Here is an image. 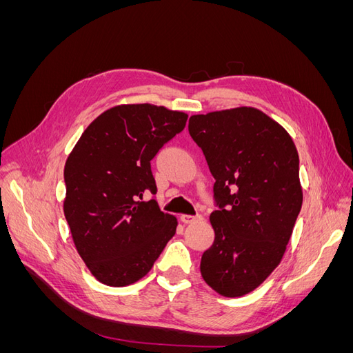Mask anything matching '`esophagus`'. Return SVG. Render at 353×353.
<instances>
[{
	"mask_svg": "<svg viewBox=\"0 0 353 353\" xmlns=\"http://www.w3.org/2000/svg\"><path fill=\"white\" fill-rule=\"evenodd\" d=\"M199 219H201V215H181V221L184 223H193Z\"/></svg>",
	"mask_w": 353,
	"mask_h": 353,
	"instance_id": "esophagus-1",
	"label": "esophagus"
}]
</instances>
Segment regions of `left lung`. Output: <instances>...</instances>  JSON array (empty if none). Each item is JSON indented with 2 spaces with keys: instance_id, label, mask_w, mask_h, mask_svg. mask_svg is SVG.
Instances as JSON below:
<instances>
[{
  "instance_id": "left-lung-1",
  "label": "left lung",
  "mask_w": 353,
  "mask_h": 353,
  "mask_svg": "<svg viewBox=\"0 0 353 353\" xmlns=\"http://www.w3.org/2000/svg\"><path fill=\"white\" fill-rule=\"evenodd\" d=\"M188 131L215 178V241L200 272L227 297L248 294L279 266L302 209L299 154L270 116L239 108L190 117Z\"/></svg>"
}]
</instances>
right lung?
<instances>
[{
	"label": "right lung",
	"instance_id": "1",
	"mask_svg": "<svg viewBox=\"0 0 353 353\" xmlns=\"http://www.w3.org/2000/svg\"><path fill=\"white\" fill-rule=\"evenodd\" d=\"M188 114L153 104L101 113L65 166V216L73 243L103 284L130 285L153 268L178 221L160 210L152 160L185 128Z\"/></svg>",
	"mask_w": 353,
	"mask_h": 353
}]
</instances>
